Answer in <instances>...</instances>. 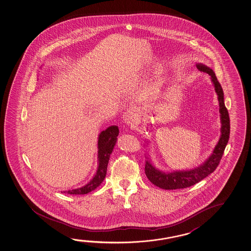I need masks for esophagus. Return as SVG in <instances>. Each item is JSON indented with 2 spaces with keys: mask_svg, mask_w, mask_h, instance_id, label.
<instances>
[{
  "mask_svg": "<svg viewBox=\"0 0 251 251\" xmlns=\"http://www.w3.org/2000/svg\"><path fill=\"white\" fill-rule=\"evenodd\" d=\"M124 120L126 124L130 125V126H134L135 124L138 123V117H137V115H136L134 112L131 111V110H127V112L124 113Z\"/></svg>",
  "mask_w": 251,
  "mask_h": 251,
  "instance_id": "obj_1",
  "label": "esophagus"
}]
</instances>
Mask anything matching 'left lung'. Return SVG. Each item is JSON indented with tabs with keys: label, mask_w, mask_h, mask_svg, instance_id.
<instances>
[{
	"label": "left lung",
	"mask_w": 251,
	"mask_h": 251,
	"mask_svg": "<svg viewBox=\"0 0 251 251\" xmlns=\"http://www.w3.org/2000/svg\"><path fill=\"white\" fill-rule=\"evenodd\" d=\"M198 69L204 73H206L211 77V81L214 86V90L218 95V101H219V112H220V118H221V136L219 138L217 144L215 145L214 151L209 157L206 158L205 162L197 167L188 170H177L173 172H164L159 169L156 168L152 163L151 158L148 152L145 153V158L147 159L145 162V174L149 178V180L152 184L158 186L159 188L165 190L183 189L189 187L192 185L197 184L198 182L204 179L209 174L213 173L215 169L217 168L220 161L222 159V155L224 153V150L226 148V144L229 139V133H230V121L228 112L225 107L224 103V94L220 83L217 80L213 69L205 66L201 63H196ZM147 145L149 141H146Z\"/></svg>",
	"instance_id": "obj_1"
}]
</instances>
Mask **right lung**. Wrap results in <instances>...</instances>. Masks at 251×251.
<instances>
[{
	"label": "right lung",
	"instance_id": "right-lung-1",
	"mask_svg": "<svg viewBox=\"0 0 251 251\" xmlns=\"http://www.w3.org/2000/svg\"><path fill=\"white\" fill-rule=\"evenodd\" d=\"M119 135L118 126L112 125L106 128L105 130L100 133L98 136V153H97V170L95 175L91 178V180L81 187L76 189L63 191L62 193L80 195L86 194L96 189L99 186L107 174V165L109 157L115 148V144L117 142V136Z\"/></svg>",
	"mask_w": 251,
	"mask_h": 251
}]
</instances>
